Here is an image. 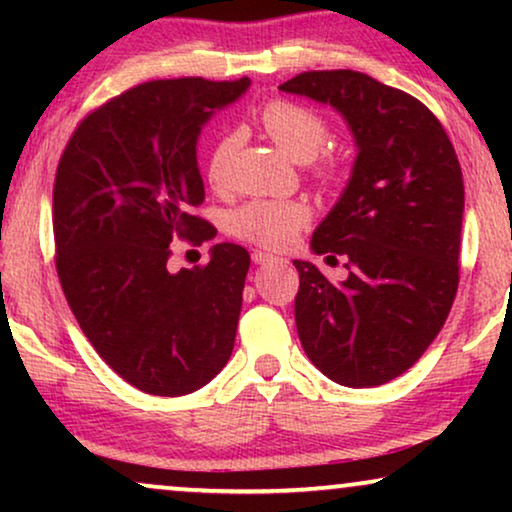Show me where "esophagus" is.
Segmentation results:
<instances>
[{"label": "esophagus", "instance_id": "1", "mask_svg": "<svg viewBox=\"0 0 512 512\" xmlns=\"http://www.w3.org/2000/svg\"><path fill=\"white\" fill-rule=\"evenodd\" d=\"M251 261H254L256 265H265V263L275 261V256L268 254V251H254V254H251Z\"/></svg>", "mask_w": 512, "mask_h": 512}]
</instances>
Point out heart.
<instances>
[{"label":"heart","mask_w":512,"mask_h":512,"mask_svg":"<svg viewBox=\"0 0 512 512\" xmlns=\"http://www.w3.org/2000/svg\"><path fill=\"white\" fill-rule=\"evenodd\" d=\"M268 137L296 163H307L321 151L328 139V125L317 111L293 102H272L261 114ZM240 146V135L230 132L214 144L207 160V177L214 186H226L230 165ZM321 172L331 174L333 167L324 165ZM310 221V207L300 200H254L233 214V233L242 240L261 247H286Z\"/></svg>","instance_id":"b5f03b06"}]
</instances>
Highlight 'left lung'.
Returning a JSON list of instances; mask_svg holds the SVG:
<instances>
[{"label": "left lung", "mask_w": 512, "mask_h": 512, "mask_svg": "<svg viewBox=\"0 0 512 512\" xmlns=\"http://www.w3.org/2000/svg\"><path fill=\"white\" fill-rule=\"evenodd\" d=\"M279 90L333 107L356 146L347 184L310 242L314 254L347 256V279L331 284L314 263L293 261L300 345L328 380L380 387L426 352L457 293V153L422 102L354 69L303 72Z\"/></svg>", "instance_id": "obj_1"}]
</instances>
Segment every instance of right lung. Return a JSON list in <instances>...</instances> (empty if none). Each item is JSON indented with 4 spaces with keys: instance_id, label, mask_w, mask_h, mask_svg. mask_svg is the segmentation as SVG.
<instances>
[{
    "instance_id": "right-lung-1",
    "label": "right lung",
    "mask_w": 512,
    "mask_h": 512,
    "mask_svg": "<svg viewBox=\"0 0 512 512\" xmlns=\"http://www.w3.org/2000/svg\"><path fill=\"white\" fill-rule=\"evenodd\" d=\"M251 81L167 79L95 109L69 139L53 188L58 277L95 352L132 387L184 396L233 354L249 251L214 244L209 263L172 272L177 237H214L198 139Z\"/></svg>"
}]
</instances>
